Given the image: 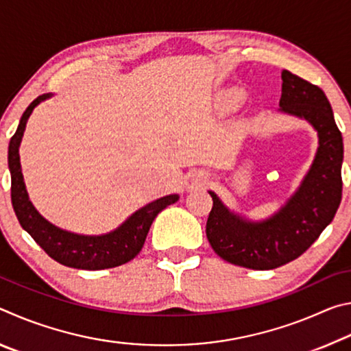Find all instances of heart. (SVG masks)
Instances as JSON below:
<instances>
[{"mask_svg":"<svg viewBox=\"0 0 351 351\" xmlns=\"http://www.w3.org/2000/svg\"><path fill=\"white\" fill-rule=\"evenodd\" d=\"M240 99H241V93H239V91H235V93H232V94H230V96H229V100H228V102H229V105H237V104H239L240 102Z\"/></svg>","mask_w":351,"mask_h":351,"instance_id":"b5f03b06","label":"heart"}]
</instances>
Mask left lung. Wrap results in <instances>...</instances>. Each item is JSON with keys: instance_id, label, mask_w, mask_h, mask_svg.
<instances>
[{"instance_id": "obj_1", "label": "left lung", "mask_w": 351, "mask_h": 351, "mask_svg": "<svg viewBox=\"0 0 351 351\" xmlns=\"http://www.w3.org/2000/svg\"><path fill=\"white\" fill-rule=\"evenodd\" d=\"M282 111L306 119L317 130L319 148L310 171L287 206L263 223L230 213L209 192L213 206L206 235L219 257L249 269H274L300 257L335 218L342 199V134L319 86L282 71Z\"/></svg>"}]
</instances>
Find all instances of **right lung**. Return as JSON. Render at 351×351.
Instances as JSON below:
<instances>
[{"instance_id":"obj_1","label":"right lung","mask_w":351,"mask_h":351,"mask_svg":"<svg viewBox=\"0 0 351 351\" xmlns=\"http://www.w3.org/2000/svg\"><path fill=\"white\" fill-rule=\"evenodd\" d=\"M49 97V94H41L23 112L15 134L9 142V170H10V198L15 215L19 218L21 228L37 241L43 251L58 263L77 269H108L121 266L133 260L144 246L148 230L153 219L165 207L178 201V195L159 198L153 203L142 207L133 213L121 228L114 232L99 237H86L66 232L47 223L40 213L34 209L27 198L25 181H23L19 147L25 133L26 122L32 110L41 100Z\"/></svg>"}]
</instances>
